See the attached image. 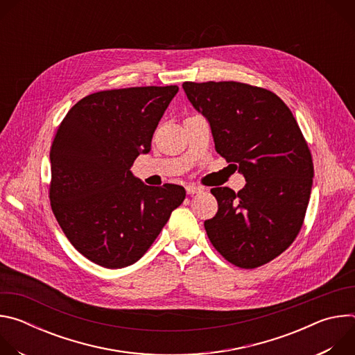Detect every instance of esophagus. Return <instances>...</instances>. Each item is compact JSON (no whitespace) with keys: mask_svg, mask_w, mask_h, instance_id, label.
I'll use <instances>...</instances> for the list:
<instances>
[{"mask_svg":"<svg viewBox=\"0 0 355 355\" xmlns=\"http://www.w3.org/2000/svg\"><path fill=\"white\" fill-rule=\"evenodd\" d=\"M185 189H187V193H188V195L199 193V192L204 191V188H202V187H198V185H193V184H189V185H187V187H185Z\"/></svg>","mask_w":355,"mask_h":355,"instance_id":"esophagus-1","label":"esophagus"}]
</instances>
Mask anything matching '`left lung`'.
Segmentation results:
<instances>
[{
    "instance_id": "left-lung-1",
    "label": "left lung",
    "mask_w": 355,
    "mask_h": 355,
    "mask_svg": "<svg viewBox=\"0 0 355 355\" xmlns=\"http://www.w3.org/2000/svg\"><path fill=\"white\" fill-rule=\"evenodd\" d=\"M182 88L208 119L218 153L247 181L237 193L211 189L218 214L205 220L207 234L240 268L267 264L292 244L305 219L313 182L308 143L284 101L266 88L236 81H187Z\"/></svg>"
}]
</instances>
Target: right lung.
Instances as JSON below:
<instances>
[{"mask_svg":"<svg viewBox=\"0 0 355 355\" xmlns=\"http://www.w3.org/2000/svg\"><path fill=\"white\" fill-rule=\"evenodd\" d=\"M177 92V85L94 92L58 129L50 147V205L69 241L101 267L123 268L143 257L185 199L181 185L148 187L130 171L150 151Z\"/></svg>","mask_w":355,"mask_h":355,"instance_id":"right-lung-1","label":"right lung"}]
</instances>
